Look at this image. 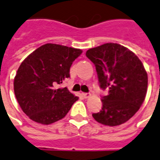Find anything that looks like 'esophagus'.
Here are the masks:
<instances>
[{
  "instance_id": "34e87169",
  "label": "esophagus",
  "mask_w": 160,
  "mask_h": 160,
  "mask_svg": "<svg viewBox=\"0 0 160 160\" xmlns=\"http://www.w3.org/2000/svg\"><path fill=\"white\" fill-rule=\"evenodd\" d=\"M82 96H83L84 98L87 99V98H89V96H90V94H89V93H82Z\"/></svg>"
}]
</instances>
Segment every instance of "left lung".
Here are the masks:
<instances>
[{"label":"left lung","instance_id":"8db88e82","mask_svg":"<svg viewBox=\"0 0 160 160\" xmlns=\"http://www.w3.org/2000/svg\"><path fill=\"white\" fill-rule=\"evenodd\" d=\"M86 57L96 66L100 87L108 89L102 96V108L92 116L106 126L128 122L140 109L147 90V73L139 58L115 43L88 50Z\"/></svg>","mask_w":160,"mask_h":160}]
</instances>
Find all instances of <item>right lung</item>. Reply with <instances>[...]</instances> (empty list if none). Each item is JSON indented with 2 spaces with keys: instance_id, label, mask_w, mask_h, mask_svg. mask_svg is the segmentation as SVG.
<instances>
[{
  "instance_id": "add662e5",
  "label": "right lung",
  "mask_w": 160,
  "mask_h": 160,
  "mask_svg": "<svg viewBox=\"0 0 160 160\" xmlns=\"http://www.w3.org/2000/svg\"><path fill=\"white\" fill-rule=\"evenodd\" d=\"M82 50L46 44L21 63L13 89L21 109L33 122L49 125L63 119L78 97L67 88L58 89L70 78L73 61Z\"/></svg>"
}]
</instances>
